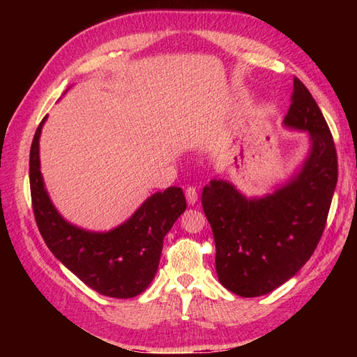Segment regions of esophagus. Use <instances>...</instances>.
I'll list each match as a JSON object with an SVG mask.
<instances>
[{"label": "esophagus", "mask_w": 357, "mask_h": 357, "mask_svg": "<svg viewBox=\"0 0 357 357\" xmlns=\"http://www.w3.org/2000/svg\"><path fill=\"white\" fill-rule=\"evenodd\" d=\"M185 198H187V202L190 204V206H193V204L198 201V190H196L195 187H187L185 188Z\"/></svg>", "instance_id": "1"}]
</instances>
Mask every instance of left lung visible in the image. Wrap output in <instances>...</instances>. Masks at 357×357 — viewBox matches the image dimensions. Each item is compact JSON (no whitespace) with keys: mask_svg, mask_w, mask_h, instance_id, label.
<instances>
[{"mask_svg":"<svg viewBox=\"0 0 357 357\" xmlns=\"http://www.w3.org/2000/svg\"><path fill=\"white\" fill-rule=\"evenodd\" d=\"M285 126L308 130L312 151L290 184L247 199L225 181H210L201 202L216 244V273L227 290L256 298L293 278L313 255L337 183V155L319 105L293 79Z\"/></svg>","mask_w":357,"mask_h":357,"instance_id":"1","label":"left lung"}]
</instances>
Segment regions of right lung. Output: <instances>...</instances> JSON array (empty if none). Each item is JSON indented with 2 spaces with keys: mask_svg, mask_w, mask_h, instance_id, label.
I'll use <instances>...</instances> for the list:
<instances>
[{
  "mask_svg": "<svg viewBox=\"0 0 357 357\" xmlns=\"http://www.w3.org/2000/svg\"><path fill=\"white\" fill-rule=\"evenodd\" d=\"M44 121L30 147L29 178L35 221L45 245L95 291L109 298H135L153 280L164 236L187 207L183 188L169 187L150 196L126 224L109 233L77 229L58 215L44 188L38 155Z\"/></svg>",
  "mask_w": 357,
  "mask_h": 357,
  "instance_id": "1",
  "label": "right lung"
}]
</instances>
